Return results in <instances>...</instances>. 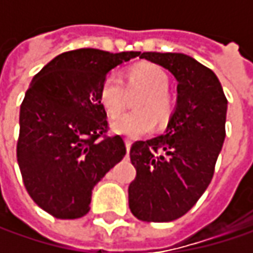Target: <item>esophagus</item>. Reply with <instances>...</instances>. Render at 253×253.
<instances>
[{"mask_svg":"<svg viewBox=\"0 0 253 253\" xmlns=\"http://www.w3.org/2000/svg\"><path fill=\"white\" fill-rule=\"evenodd\" d=\"M124 142H125V146H126V151H129V149H131L132 141H131V139H129V138H125V139H124Z\"/></svg>","mask_w":253,"mask_h":253,"instance_id":"34e87169","label":"esophagus"}]
</instances>
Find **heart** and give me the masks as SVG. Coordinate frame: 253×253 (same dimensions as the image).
Masks as SVG:
<instances>
[{
    "label": "heart",
    "mask_w": 253,
    "mask_h": 253,
    "mask_svg": "<svg viewBox=\"0 0 253 253\" xmlns=\"http://www.w3.org/2000/svg\"><path fill=\"white\" fill-rule=\"evenodd\" d=\"M128 87L131 90L142 88L146 94L138 102V110L126 112L111 124L112 131L131 138L149 133L155 126V116L158 120H166L171 112L173 104L168 94L169 77L166 72L156 64H139L129 70ZM126 88L122 77L115 72L105 76L100 87L98 98L110 117H117L125 105Z\"/></svg>",
    "instance_id": "b5f03b06"
}]
</instances>
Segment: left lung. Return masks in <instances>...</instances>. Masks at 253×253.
Instances as JSON below:
<instances>
[{
    "mask_svg": "<svg viewBox=\"0 0 253 253\" xmlns=\"http://www.w3.org/2000/svg\"><path fill=\"white\" fill-rule=\"evenodd\" d=\"M168 69L177 80V104L166 131L131 146L136 177L129 209L141 221L169 222L183 217L212 179L225 139L227 98L217 76L183 53L139 54Z\"/></svg>",
    "mask_w": 253,
    "mask_h": 253,
    "instance_id": "8db88e82",
    "label": "left lung"
}]
</instances>
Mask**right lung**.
<instances>
[{"label":"right lung","mask_w":253,"mask_h":253,"mask_svg":"<svg viewBox=\"0 0 253 253\" xmlns=\"http://www.w3.org/2000/svg\"><path fill=\"white\" fill-rule=\"evenodd\" d=\"M139 54L64 52L46 64L26 90L16 159L28 194L56 218L85 215L94 186L125 156L121 136L107 135V112L98 94L110 70Z\"/></svg>","instance_id":"obj_1"}]
</instances>
